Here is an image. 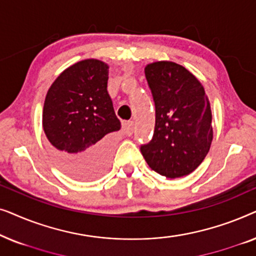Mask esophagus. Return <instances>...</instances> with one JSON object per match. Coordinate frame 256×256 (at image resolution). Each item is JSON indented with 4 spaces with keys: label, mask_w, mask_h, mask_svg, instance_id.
Segmentation results:
<instances>
[{
    "label": "esophagus",
    "mask_w": 256,
    "mask_h": 256,
    "mask_svg": "<svg viewBox=\"0 0 256 256\" xmlns=\"http://www.w3.org/2000/svg\"><path fill=\"white\" fill-rule=\"evenodd\" d=\"M124 130L126 134L128 136L132 135V132H134V122L132 121H127V122H124Z\"/></svg>",
    "instance_id": "obj_1"
}]
</instances>
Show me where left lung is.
I'll list each match as a JSON object with an SVG mask.
<instances>
[{"label":"left lung","mask_w":256,"mask_h":256,"mask_svg":"<svg viewBox=\"0 0 256 256\" xmlns=\"http://www.w3.org/2000/svg\"><path fill=\"white\" fill-rule=\"evenodd\" d=\"M144 73L156 120L152 141L141 146L142 155L162 176H188L204 160L213 140L208 98L200 82L174 62H152Z\"/></svg>","instance_id":"left-lung-1"}]
</instances>
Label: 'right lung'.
<instances>
[{
	"label": "right lung",
	"mask_w": 256,
	"mask_h": 256,
	"mask_svg": "<svg viewBox=\"0 0 256 256\" xmlns=\"http://www.w3.org/2000/svg\"><path fill=\"white\" fill-rule=\"evenodd\" d=\"M108 66L85 59L62 71L48 90L43 128L52 156L68 176L90 180L110 163V134L121 124L107 92Z\"/></svg>",
	"instance_id": "obj_1"
}]
</instances>
